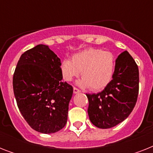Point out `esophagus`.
<instances>
[{
    "label": "esophagus",
    "instance_id": "obj_1",
    "mask_svg": "<svg viewBox=\"0 0 153 153\" xmlns=\"http://www.w3.org/2000/svg\"><path fill=\"white\" fill-rule=\"evenodd\" d=\"M73 91H74V94H78V93H79V92H80V91H79L78 88H76V87H74Z\"/></svg>",
    "mask_w": 153,
    "mask_h": 153
}]
</instances>
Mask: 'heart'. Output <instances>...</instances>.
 Masks as SVG:
<instances>
[{
  "label": "heart",
  "instance_id": "1",
  "mask_svg": "<svg viewBox=\"0 0 153 153\" xmlns=\"http://www.w3.org/2000/svg\"><path fill=\"white\" fill-rule=\"evenodd\" d=\"M60 71L67 82L79 76L81 71L82 79L78 81V85L98 91L111 82L115 71V58L109 51L91 48L74 54L71 60H62Z\"/></svg>",
  "mask_w": 153,
  "mask_h": 153
}]
</instances>
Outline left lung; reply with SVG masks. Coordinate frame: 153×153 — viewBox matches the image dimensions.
I'll list each match as a JSON object with an SVG mask.
<instances>
[{"instance_id": "left-lung-1", "label": "left lung", "mask_w": 153, "mask_h": 153, "mask_svg": "<svg viewBox=\"0 0 153 153\" xmlns=\"http://www.w3.org/2000/svg\"><path fill=\"white\" fill-rule=\"evenodd\" d=\"M139 91V70L127 51L118 55L109 85L102 92L87 94L88 115L93 125L109 128L126 120L133 111Z\"/></svg>"}]
</instances>
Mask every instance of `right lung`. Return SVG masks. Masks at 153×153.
<instances>
[{
    "label": "right lung",
    "instance_id": "obj_1",
    "mask_svg": "<svg viewBox=\"0 0 153 153\" xmlns=\"http://www.w3.org/2000/svg\"><path fill=\"white\" fill-rule=\"evenodd\" d=\"M60 59L39 44L21 55L13 74L17 106L27 124L42 133H54L67 124L73 87L62 82Z\"/></svg>",
    "mask_w": 153,
    "mask_h": 153
}]
</instances>
